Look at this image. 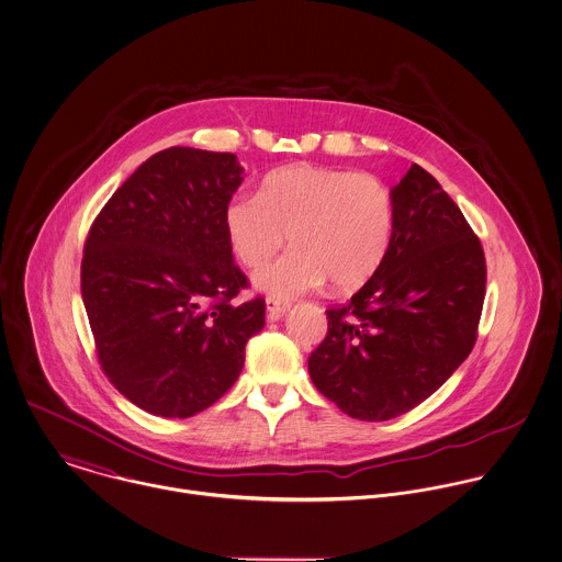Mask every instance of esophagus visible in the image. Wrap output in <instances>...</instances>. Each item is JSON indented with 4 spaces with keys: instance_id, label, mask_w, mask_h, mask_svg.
Listing matches in <instances>:
<instances>
[{
    "instance_id": "1",
    "label": "esophagus",
    "mask_w": 562,
    "mask_h": 562,
    "mask_svg": "<svg viewBox=\"0 0 562 562\" xmlns=\"http://www.w3.org/2000/svg\"><path fill=\"white\" fill-rule=\"evenodd\" d=\"M267 312H269V318H280L282 314H286L291 308V302L286 300H278V297H267Z\"/></svg>"
}]
</instances>
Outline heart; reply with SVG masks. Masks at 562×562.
Listing matches in <instances>:
<instances>
[{
	"label": "heart",
	"mask_w": 562,
	"mask_h": 562,
	"mask_svg": "<svg viewBox=\"0 0 562 562\" xmlns=\"http://www.w3.org/2000/svg\"><path fill=\"white\" fill-rule=\"evenodd\" d=\"M224 228L246 267H259L290 235L294 248L254 273L271 297L291 300L327 280L351 291L373 278L390 250L394 202L373 175L297 164L269 172L256 195H235Z\"/></svg>",
	"instance_id": "b5f03b06"
}]
</instances>
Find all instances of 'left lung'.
<instances>
[{"mask_svg": "<svg viewBox=\"0 0 562 562\" xmlns=\"http://www.w3.org/2000/svg\"><path fill=\"white\" fill-rule=\"evenodd\" d=\"M390 193V250L342 308L327 311V336L308 360L316 390L369 423L414 409L461 367L487 282L479 237L425 168L414 164Z\"/></svg>", "mask_w": 562, "mask_h": 562, "instance_id": "8db88e82", "label": "left lung"}]
</instances>
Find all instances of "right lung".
<instances>
[{"instance_id": "1", "label": "right lung", "mask_w": 562, "mask_h": 562, "mask_svg": "<svg viewBox=\"0 0 562 562\" xmlns=\"http://www.w3.org/2000/svg\"><path fill=\"white\" fill-rule=\"evenodd\" d=\"M233 153L186 146L146 159L97 215L81 297L103 373L139 409L189 418L222 398L265 327V300L237 304L224 209L244 181Z\"/></svg>"}]
</instances>
